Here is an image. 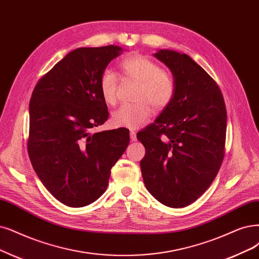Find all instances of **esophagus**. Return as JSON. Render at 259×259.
<instances>
[{
  "mask_svg": "<svg viewBox=\"0 0 259 259\" xmlns=\"http://www.w3.org/2000/svg\"><path fill=\"white\" fill-rule=\"evenodd\" d=\"M130 139H131V141H137V133H136V131H133V130L130 131Z\"/></svg>",
  "mask_w": 259,
  "mask_h": 259,
  "instance_id": "esophagus-1",
  "label": "esophagus"
}]
</instances>
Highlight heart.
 Instances as JSON below:
<instances>
[{"label":"heart","instance_id":"heart-1","mask_svg":"<svg viewBox=\"0 0 259 259\" xmlns=\"http://www.w3.org/2000/svg\"><path fill=\"white\" fill-rule=\"evenodd\" d=\"M123 76L139 82L136 103L123 104L112 115L116 127L137 129L145 123L152 113L166 109L175 96V82L171 74L148 56L133 53L119 64ZM99 91L104 102L114 105L118 97V81L112 71L105 70L99 79Z\"/></svg>","mask_w":259,"mask_h":259}]
</instances>
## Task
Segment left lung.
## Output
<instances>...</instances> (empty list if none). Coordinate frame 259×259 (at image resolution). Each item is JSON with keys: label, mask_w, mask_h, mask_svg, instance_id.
<instances>
[{"label": "left lung", "mask_w": 259, "mask_h": 259, "mask_svg": "<svg viewBox=\"0 0 259 259\" xmlns=\"http://www.w3.org/2000/svg\"><path fill=\"white\" fill-rule=\"evenodd\" d=\"M173 74V101L138 133L143 180L161 204L183 208L212 184L225 154L227 114L215 81L185 53L154 54Z\"/></svg>", "instance_id": "1"}]
</instances>
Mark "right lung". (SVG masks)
<instances>
[{
	"label": "right lung",
	"instance_id": "add662e5",
	"mask_svg": "<svg viewBox=\"0 0 259 259\" xmlns=\"http://www.w3.org/2000/svg\"><path fill=\"white\" fill-rule=\"evenodd\" d=\"M117 46L79 48L37 82L30 101L27 152L46 189L69 207L97 200L129 144V130L92 133L109 117L99 79Z\"/></svg>",
	"mask_w": 259,
	"mask_h": 259
}]
</instances>
